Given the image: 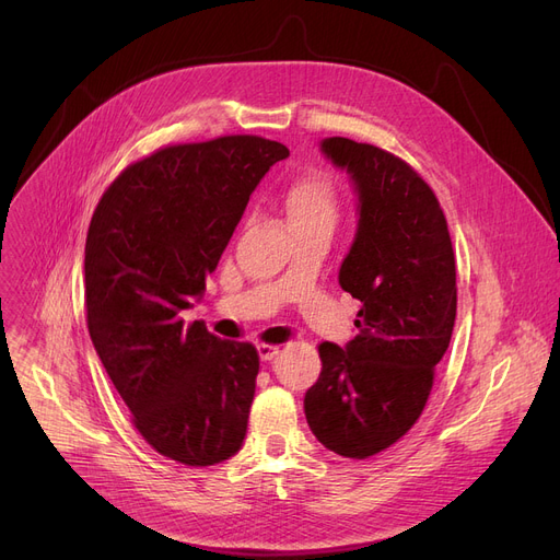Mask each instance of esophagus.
<instances>
[{
  "instance_id": "34e87169",
  "label": "esophagus",
  "mask_w": 560,
  "mask_h": 560,
  "mask_svg": "<svg viewBox=\"0 0 560 560\" xmlns=\"http://www.w3.org/2000/svg\"><path fill=\"white\" fill-rule=\"evenodd\" d=\"M279 354H281V347H279V345H265V342L258 345V357H260V361H272V359H277Z\"/></svg>"
}]
</instances>
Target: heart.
I'll return each instance as SVG.
<instances>
[{"instance_id": "obj_1", "label": "heart", "mask_w": 560, "mask_h": 560, "mask_svg": "<svg viewBox=\"0 0 560 560\" xmlns=\"http://www.w3.org/2000/svg\"><path fill=\"white\" fill-rule=\"evenodd\" d=\"M283 206L295 231L336 226L340 215V195L336 182L322 170H304L283 190Z\"/></svg>"}]
</instances>
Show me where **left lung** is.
Listing matches in <instances>:
<instances>
[{
	"instance_id": "left-lung-1",
	"label": "left lung",
	"mask_w": 560,
	"mask_h": 560,
	"mask_svg": "<svg viewBox=\"0 0 560 560\" xmlns=\"http://www.w3.org/2000/svg\"><path fill=\"white\" fill-rule=\"evenodd\" d=\"M359 192V229L338 281L363 306L347 347H317L304 397L311 431L345 458L395 445L422 416L456 319V260L440 201L399 156L349 138L322 140Z\"/></svg>"
}]
</instances>
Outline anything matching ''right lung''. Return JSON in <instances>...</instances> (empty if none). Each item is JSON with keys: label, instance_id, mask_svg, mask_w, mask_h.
<instances>
[{"label": "right lung", "instance_id": "add662e5", "mask_svg": "<svg viewBox=\"0 0 560 560\" xmlns=\"http://www.w3.org/2000/svg\"><path fill=\"white\" fill-rule=\"evenodd\" d=\"M288 154L260 136L161 147L117 174L88 226V331L133 427L176 463L215 465L243 447L258 351L186 325L182 311Z\"/></svg>", "mask_w": 560, "mask_h": 560}]
</instances>
